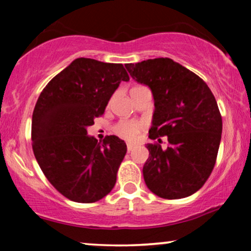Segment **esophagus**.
Listing matches in <instances>:
<instances>
[{
  "instance_id": "1",
  "label": "esophagus",
  "mask_w": 251,
  "mask_h": 251,
  "mask_svg": "<svg viewBox=\"0 0 251 251\" xmlns=\"http://www.w3.org/2000/svg\"><path fill=\"white\" fill-rule=\"evenodd\" d=\"M133 149H134V146L132 145V144H127V151H128V152L133 151Z\"/></svg>"
}]
</instances>
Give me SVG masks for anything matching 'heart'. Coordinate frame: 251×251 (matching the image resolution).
Returning <instances> with one entry per match:
<instances>
[{
    "label": "heart",
    "mask_w": 251,
    "mask_h": 251,
    "mask_svg": "<svg viewBox=\"0 0 251 251\" xmlns=\"http://www.w3.org/2000/svg\"><path fill=\"white\" fill-rule=\"evenodd\" d=\"M143 125L138 122H122L116 126V133L128 142H134L142 131Z\"/></svg>",
    "instance_id": "b5f03b06"
}]
</instances>
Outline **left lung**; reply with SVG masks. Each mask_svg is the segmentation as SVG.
<instances>
[{"label": "left lung", "mask_w": 251, "mask_h": 251, "mask_svg": "<svg viewBox=\"0 0 251 251\" xmlns=\"http://www.w3.org/2000/svg\"><path fill=\"white\" fill-rule=\"evenodd\" d=\"M137 82L149 86L154 112L143 175L148 188L165 200L198 191L214 169L222 137L217 102L203 79L169 57L125 65ZM168 139L162 149L160 138Z\"/></svg>", "instance_id": "1"}]
</instances>
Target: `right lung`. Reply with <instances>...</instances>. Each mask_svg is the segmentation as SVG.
Masks as SVG:
<instances>
[{"label": "right lung", "instance_id": "right-lung-1", "mask_svg": "<svg viewBox=\"0 0 251 251\" xmlns=\"http://www.w3.org/2000/svg\"><path fill=\"white\" fill-rule=\"evenodd\" d=\"M128 80L122 63L79 57L40 94L31 119L34 155L46 178L68 200L94 203L116 185L126 144L116 135L98 143L87 127L102 116L119 83Z\"/></svg>", "mask_w": 251, "mask_h": 251}]
</instances>
